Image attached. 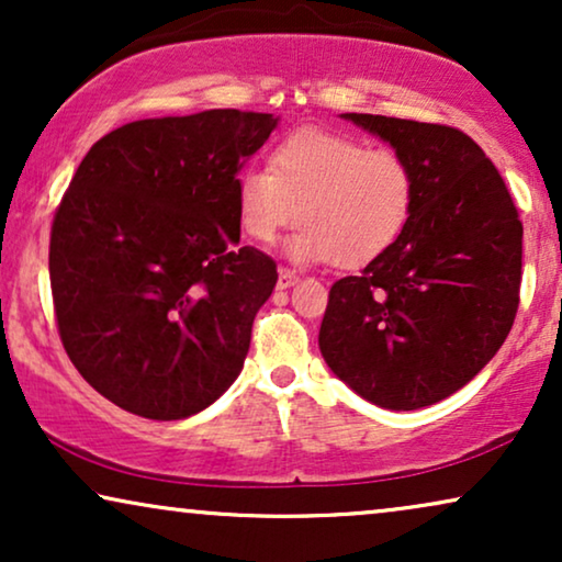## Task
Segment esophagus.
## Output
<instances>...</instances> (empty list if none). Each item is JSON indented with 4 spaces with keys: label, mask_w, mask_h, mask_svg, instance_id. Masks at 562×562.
Listing matches in <instances>:
<instances>
[{
    "label": "esophagus",
    "mask_w": 562,
    "mask_h": 562,
    "mask_svg": "<svg viewBox=\"0 0 562 562\" xmlns=\"http://www.w3.org/2000/svg\"><path fill=\"white\" fill-rule=\"evenodd\" d=\"M296 281H299V276L294 271H289V268H279V281H276V286H279L281 291L291 289Z\"/></svg>",
    "instance_id": "34e87169"
}]
</instances>
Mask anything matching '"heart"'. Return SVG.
I'll list each match as a JSON object with an SVG mask.
<instances>
[{
    "label": "heart",
    "mask_w": 562,
    "mask_h": 562,
    "mask_svg": "<svg viewBox=\"0 0 562 562\" xmlns=\"http://www.w3.org/2000/svg\"><path fill=\"white\" fill-rule=\"evenodd\" d=\"M414 204L409 160L322 130H296L276 145L268 171L248 168L235 179L237 225L250 240L268 245L302 222L286 245L296 263H371L406 233Z\"/></svg>",
    "instance_id": "b5f03b06"
}]
</instances>
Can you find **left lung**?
Listing matches in <instances>:
<instances>
[{"mask_svg":"<svg viewBox=\"0 0 562 562\" xmlns=\"http://www.w3.org/2000/svg\"><path fill=\"white\" fill-rule=\"evenodd\" d=\"M389 143L417 176L394 248L329 289L319 350L358 396L394 412L463 389L502 348L521 283V222L509 189L456 127L342 114Z\"/></svg>","mask_w":562,"mask_h":562,"instance_id":"1","label":"left lung"}]
</instances>
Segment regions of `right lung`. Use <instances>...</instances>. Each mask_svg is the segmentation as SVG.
Listing matches in <instances>:
<instances>
[{
	"label": "right lung",
	"instance_id": "add662e5",
	"mask_svg": "<svg viewBox=\"0 0 562 562\" xmlns=\"http://www.w3.org/2000/svg\"><path fill=\"white\" fill-rule=\"evenodd\" d=\"M279 117L206 110L91 145L50 229L60 342L89 386L145 419H187L240 375L279 281L240 248L235 179Z\"/></svg>",
	"mask_w": 562,
	"mask_h": 562
}]
</instances>
